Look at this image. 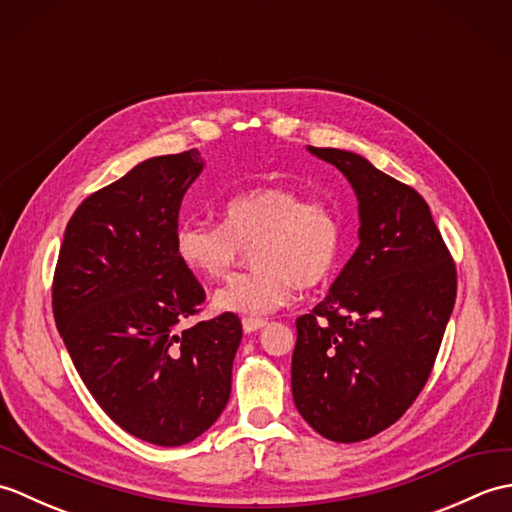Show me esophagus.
Returning a JSON list of instances; mask_svg holds the SVG:
<instances>
[{
    "label": "esophagus",
    "instance_id": "34e87169",
    "mask_svg": "<svg viewBox=\"0 0 512 512\" xmlns=\"http://www.w3.org/2000/svg\"><path fill=\"white\" fill-rule=\"evenodd\" d=\"M264 325H266V321H264V319H253V317H244V319H242V328H244V332H246V334L262 330Z\"/></svg>",
    "mask_w": 512,
    "mask_h": 512
}]
</instances>
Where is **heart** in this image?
Segmentation results:
<instances>
[{"label":"heart","instance_id":"1","mask_svg":"<svg viewBox=\"0 0 512 512\" xmlns=\"http://www.w3.org/2000/svg\"><path fill=\"white\" fill-rule=\"evenodd\" d=\"M341 217L328 202L306 200L286 184H262L228 198L222 224L184 220L176 228L182 266L204 279H222L250 246L255 266L215 292L222 312L264 317L288 303L292 288H314L328 279L341 255Z\"/></svg>","mask_w":512,"mask_h":512}]
</instances>
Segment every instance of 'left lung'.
<instances>
[{
  "label": "left lung",
  "mask_w": 512,
  "mask_h": 512,
  "mask_svg": "<svg viewBox=\"0 0 512 512\" xmlns=\"http://www.w3.org/2000/svg\"><path fill=\"white\" fill-rule=\"evenodd\" d=\"M308 149L354 187L361 244L328 297L297 319L292 398L323 438L361 442L391 427L427 385L458 273L416 189L352 151Z\"/></svg>",
  "instance_id": "left-lung-1"
}]
</instances>
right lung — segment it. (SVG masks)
<instances>
[{
    "label": "right lung",
    "mask_w": 512,
    "mask_h": 512,
    "mask_svg": "<svg viewBox=\"0 0 512 512\" xmlns=\"http://www.w3.org/2000/svg\"><path fill=\"white\" fill-rule=\"evenodd\" d=\"M198 149L140 162L88 195L65 226L52 312L94 400L132 436L180 447L211 427L231 396L242 341L237 314H200L204 288L176 255L184 193Z\"/></svg>",
    "instance_id": "add662e5"
}]
</instances>
